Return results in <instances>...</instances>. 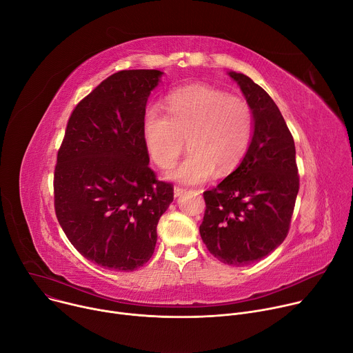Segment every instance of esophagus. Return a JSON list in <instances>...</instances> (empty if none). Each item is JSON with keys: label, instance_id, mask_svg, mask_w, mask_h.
Returning a JSON list of instances; mask_svg holds the SVG:
<instances>
[{"label": "esophagus", "instance_id": "esophagus-1", "mask_svg": "<svg viewBox=\"0 0 353 353\" xmlns=\"http://www.w3.org/2000/svg\"><path fill=\"white\" fill-rule=\"evenodd\" d=\"M183 192H185V189H183V188H181V186H175V188H174V196H175V198H179Z\"/></svg>", "mask_w": 353, "mask_h": 353}]
</instances>
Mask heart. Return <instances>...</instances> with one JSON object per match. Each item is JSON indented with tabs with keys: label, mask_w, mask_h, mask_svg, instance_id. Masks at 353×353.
Returning <instances> with one entry per match:
<instances>
[{
	"label": "heart",
	"mask_w": 353,
	"mask_h": 353,
	"mask_svg": "<svg viewBox=\"0 0 353 353\" xmlns=\"http://www.w3.org/2000/svg\"><path fill=\"white\" fill-rule=\"evenodd\" d=\"M167 112L151 105L143 114V143L151 161L161 168L172 164L185 147V159L171 167L168 179L198 185L231 172L245 155L252 137L250 105L210 85L178 88L167 97Z\"/></svg>",
	"instance_id": "obj_1"
}]
</instances>
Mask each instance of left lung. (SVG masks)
I'll return each instance as SVG.
<instances>
[{"instance_id": "left-lung-1", "label": "left lung", "mask_w": 353, "mask_h": 353, "mask_svg": "<svg viewBox=\"0 0 353 353\" xmlns=\"http://www.w3.org/2000/svg\"><path fill=\"white\" fill-rule=\"evenodd\" d=\"M252 110L254 130L241 164L203 193L199 227L209 252L223 263L261 261L286 239L299 192L292 133L273 99L250 77L230 71Z\"/></svg>"}]
</instances>
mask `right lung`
I'll list each match as a JSON object with an SVG mask.
<instances>
[{
  "label": "right lung",
  "instance_id": "right-lung-1",
  "mask_svg": "<svg viewBox=\"0 0 353 353\" xmlns=\"http://www.w3.org/2000/svg\"><path fill=\"white\" fill-rule=\"evenodd\" d=\"M160 70H123L72 110L54 170V209L88 261L132 272L152 255L157 224L174 201L148 167L143 114Z\"/></svg>",
  "mask_w": 353,
  "mask_h": 353
}]
</instances>
